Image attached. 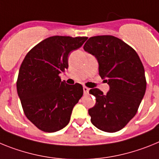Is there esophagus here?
<instances>
[{
    "mask_svg": "<svg viewBox=\"0 0 159 159\" xmlns=\"http://www.w3.org/2000/svg\"><path fill=\"white\" fill-rule=\"evenodd\" d=\"M89 89L88 87H86V86H83V92L85 94H87L88 93H89Z\"/></svg>",
    "mask_w": 159,
    "mask_h": 159,
    "instance_id": "esophagus-1",
    "label": "esophagus"
}]
</instances>
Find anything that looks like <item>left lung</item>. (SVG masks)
I'll use <instances>...</instances> for the list:
<instances>
[{"mask_svg": "<svg viewBox=\"0 0 159 159\" xmlns=\"http://www.w3.org/2000/svg\"><path fill=\"white\" fill-rule=\"evenodd\" d=\"M83 49L96 57L99 75L110 85L106 94L97 88L89 90L96 98L89 110L91 122L105 132H117L134 117L144 97L143 63L132 47L114 36L91 37Z\"/></svg>", "mask_w": 159, "mask_h": 159, "instance_id": "left-lung-1", "label": "left lung"}]
</instances>
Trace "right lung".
I'll use <instances>...</instances> for the list:
<instances>
[{
  "mask_svg": "<svg viewBox=\"0 0 159 159\" xmlns=\"http://www.w3.org/2000/svg\"><path fill=\"white\" fill-rule=\"evenodd\" d=\"M87 38H48L35 45L20 65L16 89L22 108L27 118L44 132H56L68 125L74 106L83 95L81 84L68 85L59 74L68 69L70 52Z\"/></svg>",
  "mask_w": 159,
  "mask_h": 159,
  "instance_id": "obj_1",
  "label": "right lung"
}]
</instances>
